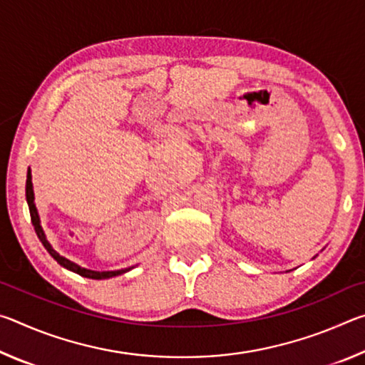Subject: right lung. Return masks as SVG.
Listing matches in <instances>:
<instances>
[{
	"label": "right lung",
	"instance_id": "obj_1",
	"mask_svg": "<svg viewBox=\"0 0 365 365\" xmlns=\"http://www.w3.org/2000/svg\"><path fill=\"white\" fill-rule=\"evenodd\" d=\"M26 197H27V202H29V211H30V219H32V224L35 228V233L36 237L40 238L41 245L45 246L46 251L51 255L56 261L63 265V267L69 269L72 272H76V274L86 277V279H95V280H101V279H110V277H115V275H120L123 272L130 270V269H122V270H110V272H96V270H90V269H83L80 267V265L71 262L69 259H66L53 250V246L48 243V240L45 237V233H43V228L40 225V219H38V212H36V207H35V202H34V187H32V175H30V170L27 174V183H26Z\"/></svg>",
	"mask_w": 365,
	"mask_h": 365
}]
</instances>
